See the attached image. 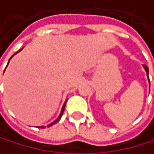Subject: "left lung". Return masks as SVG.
<instances>
[{
	"label": "left lung",
	"mask_w": 154,
	"mask_h": 154,
	"mask_svg": "<svg viewBox=\"0 0 154 154\" xmlns=\"http://www.w3.org/2000/svg\"><path fill=\"white\" fill-rule=\"evenodd\" d=\"M143 67L144 68V69L146 71V74H147V77H148V75H149V69H148V67L145 66V65H143ZM148 80H149V77H148ZM149 83H150V80H149Z\"/></svg>",
	"instance_id": "1"
}]
</instances>
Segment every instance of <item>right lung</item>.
<instances>
[{
  "label": "right lung",
  "mask_w": 154,
  "mask_h": 154,
  "mask_svg": "<svg viewBox=\"0 0 154 154\" xmlns=\"http://www.w3.org/2000/svg\"><path fill=\"white\" fill-rule=\"evenodd\" d=\"M21 50H22V49H20V50H19L18 51H17V52H16L15 54H17V52H19V51H20ZM15 54H13V55H12V56L11 57V58H12V57H13V56H14ZM11 59H10V60H11ZM10 60H9V62H10ZM9 62H8V64H9ZM8 64H7V66H8ZM66 102H67V101H66ZM65 105H66V103H64V105L62 106V109H61V111H60V116L58 117V119H57L56 120H54V121H53L52 123H51V124H49V125H48L47 127H51V126H52V125H54L55 123H57V122H58V121H59V120L60 119V118H61V116H62V114H63V111H64V109H65ZM39 128H44L45 127H44V126H42V127H39Z\"/></svg>",
  "instance_id": "add662e5"
}]
</instances>
